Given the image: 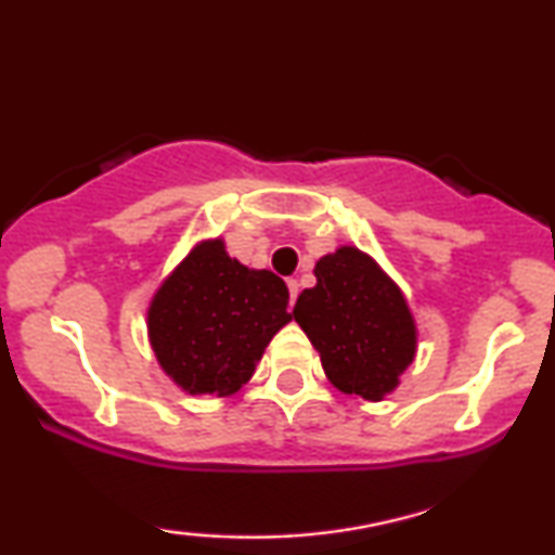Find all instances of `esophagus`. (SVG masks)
Here are the masks:
<instances>
[{
	"mask_svg": "<svg viewBox=\"0 0 555 555\" xmlns=\"http://www.w3.org/2000/svg\"><path fill=\"white\" fill-rule=\"evenodd\" d=\"M287 291H291V306H295V300H298V291H300V285H298V280H287Z\"/></svg>",
	"mask_w": 555,
	"mask_h": 555,
	"instance_id": "esophagus-1",
	"label": "esophagus"
}]
</instances>
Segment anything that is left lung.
<instances>
[{"instance_id":"left-lung-1","label":"left lung","mask_w":555,"mask_h":555,"mask_svg":"<svg viewBox=\"0 0 555 555\" xmlns=\"http://www.w3.org/2000/svg\"><path fill=\"white\" fill-rule=\"evenodd\" d=\"M315 285L298 295L293 315L321 356L328 382L344 393L382 401L412 366L420 331L401 287L353 245L315 262Z\"/></svg>"}]
</instances>
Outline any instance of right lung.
<instances>
[{
  "label": "right lung",
  "instance_id": "1",
  "mask_svg": "<svg viewBox=\"0 0 555 555\" xmlns=\"http://www.w3.org/2000/svg\"><path fill=\"white\" fill-rule=\"evenodd\" d=\"M287 285L202 240L156 287L146 310L158 366L192 397H232L255 374L272 336L293 321Z\"/></svg>",
  "mask_w": 555,
  "mask_h": 555
}]
</instances>
